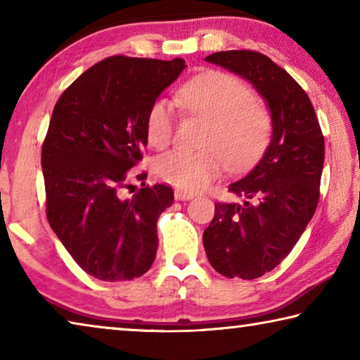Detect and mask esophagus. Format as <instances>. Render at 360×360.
I'll return each mask as SVG.
<instances>
[{
	"label": "esophagus",
	"instance_id": "esophagus-1",
	"mask_svg": "<svg viewBox=\"0 0 360 360\" xmlns=\"http://www.w3.org/2000/svg\"><path fill=\"white\" fill-rule=\"evenodd\" d=\"M195 195L192 192H186V191H174V198L176 200H192Z\"/></svg>",
	"mask_w": 360,
	"mask_h": 360
}]
</instances>
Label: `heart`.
I'll return each instance as SVG.
<instances>
[{"label":"heart","instance_id":"1","mask_svg":"<svg viewBox=\"0 0 360 360\" xmlns=\"http://www.w3.org/2000/svg\"><path fill=\"white\" fill-rule=\"evenodd\" d=\"M179 101L192 114L210 122L202 152L172 150L154 162L157 179L181 191L208 187L227 163L241 172L257 160L271 135V115L238 77L222 71H206L184 84ZM174 109L172 101L157 98L146 114V136L155 149L172 143Z\"/></svg>","mask_w":360,"mask_h":360}]
</instances>
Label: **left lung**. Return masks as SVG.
I'll use <instances>...</instances> for the list:
<instances>
[{
	"label": "left lung",
	"instance_id": "8db88e82",
	"mask_svg": "<svg viewBox=\"0 0 360 360\" xmlns=\"http://www.w3.org/2000/svg\"><path fill=\"white\" fill-rule=\"evenodd\" d=\"M205 60L251 82L270 109V144L257 165L229 186L243 203H216L203 233L217 273L254 279L288 257L311 221L319 202L324 136L308 95L271 58L225 51Z\"/></svg>",
	"mask_w": 360,
	"mask_h": 360
}]
</instances>
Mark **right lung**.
Returning a JSON list of instances; mask_svg holds the SVG:
<instances>
[{
  "mask_svg": "<svg viewBox=\"0 0 360 360\" xmlns=\"http://www.w3.org/2000/svg\"><path fill=\"white\" fill-rule=\"evenodd\" d=\"M186 68L182 58L114 56L60 96L42 144L49 225L76 264L101 281H130L155 259L157 221L173 188L146 186L125 198L148 144L146 114ZM143 176V174H141Z\"/></svg>",
  "mask_w": 360,
  "mask_h": 360,
  "instance_id": "1",
  "label": "right lung"
}]
</instances>
